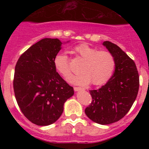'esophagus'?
Instances as JSON below:
<instances>
[{
  "label": "esophagus",
  "instance_id": "34e87169",
  "mask_svg": "<svg viewBox=\"0 0 149 149\" xmlns=\"http://www.w3.org/2000/svg\"><path fill=\"white\" fill-rule=\"evenodd\" d=\"M73 89H74L75 91H79V90H83V88H80V87H73Z\"/></svg>",
  "mask_w": 149,
  "mask_h": 149
}]
</instances>
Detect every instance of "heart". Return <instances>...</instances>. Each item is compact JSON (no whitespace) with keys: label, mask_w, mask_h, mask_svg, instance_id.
Masks as SVG:
<instances>
[{"label":"heart","mask_w":149,"mask_h":149,"mask_svg":"<svg viewBox=\"0 0 149 149\" xmlns=\"http://www.w3.org/2000/svg\"><path fill=\"white\" fill-rule=\"evenodd\" d=\"M73 53L77 59L83 61L80 65V72L70 77V83L86 85L91 82L94 85H102L111 78L116 61L110 52L99 50L88 44L82 43L73 48ZM54 65L63 78H69L71 73V63L66 53L57 54L54 59Z\"/></svg>","instance_id":"heart-1"}]
</instances>
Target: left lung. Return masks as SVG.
Masks as SVG:
<instances>
[{
    "mask_svg": "<svg viewBox=\"0 0 149 149\" xmlns=\"http://www.w3.org/2000/svg\"><path fill=\"white\" fill-rule=\"evenodd\" d=\"M103 45L115 58V71L107 84L90 90L92 100L85 113L93 122L109 125L122 119L131 109L139 91V76L134 61L118 46L109 41Z\"/></svg>",
    "mask_w": 149,
    "mask_h": 149,
    "instance_id": "obj_1",
    "label": "left lung"
}]
</instances>
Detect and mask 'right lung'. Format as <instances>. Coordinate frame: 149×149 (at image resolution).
Masks as SVG:
<instances>
[{"label":"right lung","instance_id":"right-lung-1","mask_svg":"<svg viewBox=\"0 0 149 149\" xmlns=\"http://www.w3.org/2000/svg\"><path fill=\"white\" fill-rule=\"evenodd\" d=\"M57 38H43L19 58L13 88L22 113L32 123L46 126L59 119L73 88L56 71L54 59L61 49Z\"/></svg>","mask_w":149,"mask_h":149}]
</instances>
